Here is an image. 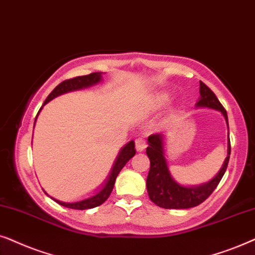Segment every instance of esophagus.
I'll return each mask as SVG.
<instances>
[{"mask_svg":"<svg viewBox=\"0 0 255 255\" xmlns=\"http://www.w3.org/2000/svg\"><path fill=\"white\" fill-rule=\"evenodd\" d=\"M145 147H147V143H145L144 138L138 137L135 140V148H136L137 151H143Z\"/></svg>","mask_w":255,"mask_h":255,"instance_id":"esophagus-1","label":"esophagus"}]
</instances>
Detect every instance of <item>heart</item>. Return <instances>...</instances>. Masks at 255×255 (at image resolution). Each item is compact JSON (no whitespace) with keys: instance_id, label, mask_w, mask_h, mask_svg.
I'll use <instances>...</instances> for the list:
<instances>
[{"instance_id":"obj_1","label":"heart","mask_w":255,"mask_h":255,"mask_svg":"<svg viewBox=\"0 0 255 255\" xmlns=\"http://www.w3.org/2000/svg\"><path fill=\"white\" fill-rule=\"evenodd\" d=\"M169 99H170V98H169L168 94H161V96H158L154 100V103H152V107L159 108V107L164 106V105L169 101Z\"/></svg>"}]
</instances>
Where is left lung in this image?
Masks as SVG:
<instances>
[{"instance_id":"8db88e82","label":"left lung","mask_w":255,"mask_h":255,"mask_svg":"<svg viewBox=\"0 0 255 255\" xmlns=\"http://www.w3.org/2000/svg\"><path fill=\"white\" fill-rule=\"evenodd\" d=\"M199 94L201 97L197 101L196 107L211 108L220 112L225 119L229 129L226 111L217 99L216 94L202 81H199ZM229 135L227 134V156L223 163V167L211 181L199 185L181 184L172 177L165 158V135L163 133L150 135L148 137L147 147V156L150 159V169L147 177V191L150 201L163 209H189L204 202L217 188L226 171L231 154Z\"/></svg>"}]
</instances>
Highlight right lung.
I'll list each match as a JSON object with an SVG mask.
<instances>
[{
  "label": "right lung",
  "mask_w": 255,
  "mask_h": 255,
  "mask_svg": "<svg viewBox=\"0 0 255 255\" xmlns=\"http://www.w3.org/2000/svg\"><path fill=\"white\" fill-rule=\"evenodd\" d=\"M103 73L104 72H93L91 74H87V76H80V77L72 78V79H69V80H64L63 83H60L58 86H56V88H54L52 92L49 94V97H47L46 100L44 101L43 106L40 107V110L38 111V114L40 113V111L43 110L44 105H46L49 101L54 99V98L62 96V94L73 92V91H79V90H83V88H87V87L93 86V85L99 84L100 81L103 80ZM38 114H37V117H38ZM37 117L35 119V125H36ZM135 152L136 151H135L134 141H129L127 144L124 145V147L121 148V150L119 151L117 158H115L114 161L113 167H112V170L110 171V175H108L107 179L105 181L104 185L101 186V189L96 193V195L88 197V198L81 199V201H78V202L69 203V202L58 201V199L53 198V197L47 195L45 190H44V192H45L51 199H53L54 202L58 203L59 205L65 206V208L74 209V210H87V209L97 208V206L103 204L108 197H110L112 190L114 188L115 179H117L119 172H120L121 169L125 167L126 163L133 157Z\"/></svg>",
  "instance_id": "1"
}]
</instances>
